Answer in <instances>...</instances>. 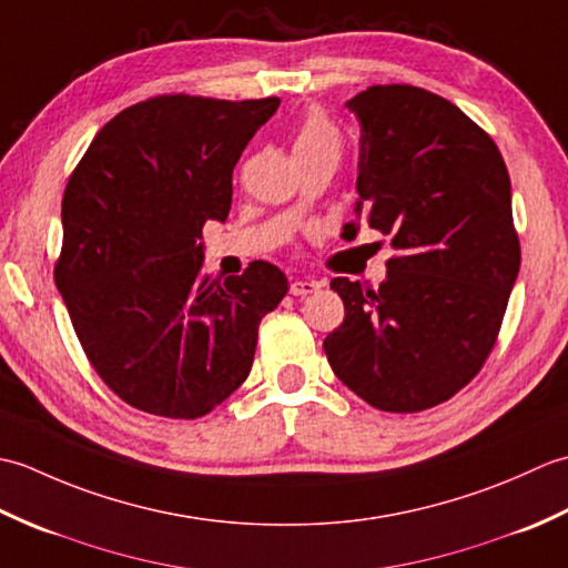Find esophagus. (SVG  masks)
<instances>
[{"label": "esophagus", "instance_id": "esophagus-1", "mask_svg": "<svg viewBox=\"0 0 568 568\" xmlns=\"http://www.w3.org/2000/svg\"><path fill=\"white\" fill-rule=\"evenodd\" d=\"M320 283L317 281H295L293 285H291V295H295V297H307V295H312V293H317L320 291Z\"/></svg>", "mask_w": 568, "mask_h": 568}]
</instances>
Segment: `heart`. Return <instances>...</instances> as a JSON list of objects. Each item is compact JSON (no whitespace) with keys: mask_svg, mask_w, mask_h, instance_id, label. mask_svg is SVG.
Segmentation results:
<instances>
[{"mask_svg":"<svg viewBox=\"0 0 568 568\" xmlns=\"http://www.w3.org/2000/svg\"><path fill=\"white\" fill-rule=\"evenodd\" d=\"M342 151V136L339 129L332 124V119L312 110L305 114L303 122L295 129L293 136V153L295 155H307V153H336Z\"/></svg>","mask_w":568,"mask_h":568,"instance_id":"b5f03b06","label":"heart"}]
</instances>
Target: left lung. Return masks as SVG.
<instances>
[{
  "label": "left lung",
  "instance_id": "obj_1",
  "mask_svg": "<svg viewBox=\"0 0 568 568\" xmlns=\"http://www.w3.org/2000/svg\"><path fill=\"white\" fill-rule=\"evenodd\" d=\"M361 124L356 222L390 236L378 291L334 277L344 322L332 371L385 413L449 400L484 368L520 271L510 175L496 143L449 100L373 84L346 102Z\"/></svg>",
  "mask_w": 568,
  "mask_h": 568
}]
</instances>
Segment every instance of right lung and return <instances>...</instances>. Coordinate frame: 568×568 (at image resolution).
I'll return each instance as SVG.
<instances>
[{
  "label": "right lung",
  "mask_w": 568,
  "mask_h": 568,
  "mask_svg": "<svg viewBox=\"0 0 568 568\" xmlns=\"http://www.w3.org/2000/svg\"><path fill=\"white\" fill-rule=\"evenodd\" d=\"M277 98L161 94L106 122L63 195L55 285L92 368L149 415L197 419L246 381L258 324L287 293L273 263L202 271V226Z\"/></svg>",
  "instance_id": "add662e5"
}]
</instances>
